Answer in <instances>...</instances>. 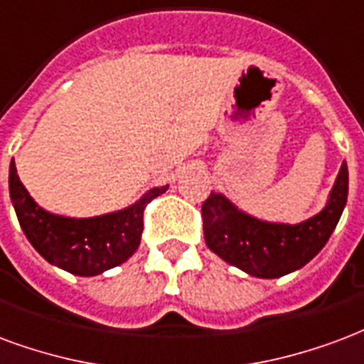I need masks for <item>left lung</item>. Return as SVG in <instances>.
Returning <instances> with one entry per match:
<instances>
[{
  "instance_id": "8db88e82",
  "label": "left lung",
  "mask_w": 364,
  "mask_h": 364,
  "mask_svg": "<svg viewBox=\"0 0 364 364\" xmlns=\"http://www.w3.org/2000/svg\"><path fill=\"white\" fill-rule=\"evenodd\" d=\"M349 172L341 164L326 208L299 225L259 221L232 205L223 193H213L201 205L203 237L230 266L262 279H275L301 269L322 250L347 203Z\"/></svg>"
}]
</instances>
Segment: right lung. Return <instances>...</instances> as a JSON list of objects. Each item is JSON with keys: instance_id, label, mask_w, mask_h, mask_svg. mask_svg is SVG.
I'll return each mask as SVG.
<instances>
[{"instance_id": "right-lung-1", "label": "right lung", "mask_w": 364, "mask_h": 364, "mask_svg": "<svg viewBox=\"0 0 364 364\" xmlns=\"http://www.w3.org/2000/svg\"><path fill=\"white\" fill-rule=\"evenodd\" d=\"M166 190L168 186L153 188L141 200L122 211L73 219L44 211L18 180L13 161L9 166L13 208L28 242L46 262L83 277L120 266L137 250L145 205Z\"/></svg>"}]
</instances>
